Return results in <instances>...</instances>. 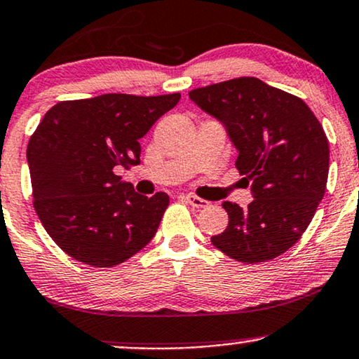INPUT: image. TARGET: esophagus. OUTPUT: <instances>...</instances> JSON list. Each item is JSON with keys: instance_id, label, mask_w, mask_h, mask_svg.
Instances as JSON below:
<instances>
[{"instance_id": "obj_1", "label": "esophagus", "mask_w": 359, "mask_h": 359, "mask_svg": "<svg viewBox=\"0 0 359 359\" xmlns=\"http://www.w3.org/2000/svg\"><path fill=\"white\" fill-rule=\"evenodd\" d=\"M184 199H186V201H188L193 208H208L209 204H211L209 201H206V199L194 196V194H186Z\"/></svg>"}]
</instances>
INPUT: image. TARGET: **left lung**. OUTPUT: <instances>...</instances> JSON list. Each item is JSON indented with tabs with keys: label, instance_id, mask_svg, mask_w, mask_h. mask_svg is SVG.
I'll list each match as a JSON object with an SVG mask.
<instances>
[{
	"label": "left lung",
	"instance_id": "obj_1",
	"mask_svg": "<svg viewBox=\"0 0 359 359\" xmlns=\"http://www.w3.org/2000/svg\"><path fill=\"white\" fill-rule=\"evenodd\" d=\"M189 99L226 128L254 198L245 209L222 203L229 224L211 237L212 245L245 264L278 257L323 199L330 168L323 127L304 100L255 77L194 88Z\"/></svg>",
	"mask_w": 359,
	"mask_h": 359
}]
</instances>
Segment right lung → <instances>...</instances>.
Returning <instances> with one entry per match:
<instances>
[{
  "mask_svg": "<svg viewBox=\"0 0 359 359\" xmlns=\"http://www.w3.org/2000/svg\"><path fill=\"white\" fill-rule=\"evenodd\" d=\"M180 99L104 94L48 110L26 158L34 209L64 252L87 265L111 267L153 239L168 194H138L115 171L140 165L138 140Z\"/></svg>",
  "mask_w": 359,
  "mask_h": 359,
  "instance_id": "right-lung-1",
  "label": "right lung"
}]
</instances>
